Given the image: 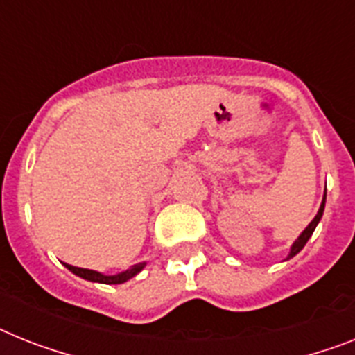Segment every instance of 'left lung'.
Returning <instances> with one entry per match:
<instances>
[{"instance_id": "obj_1", "label": "left lung", "mask_w": 355, "mask_h": 355, "mask_svg": "<svg viewBox=\"0 0 355 355\" xmlns=\"http://www.w3.org/2000/svg\"><path fill=\"white\" fill-rule=\"evenodd\" d=\"M324 200H327V193H324V195H323V202H321L320 211H318V214H315V216H314V220H312V222L309 223V225H306L305 231H303V233L300 234V236H297V240H296V242L293 243V247H291V252H288L287 260H291V258H293V256H296L297 252L302 251L303 247H305V243L309 242V238H311V236H312V233H314L315 225H318V223H320L321 216H323V211H324Z\"/></svg>"}]
</instances>
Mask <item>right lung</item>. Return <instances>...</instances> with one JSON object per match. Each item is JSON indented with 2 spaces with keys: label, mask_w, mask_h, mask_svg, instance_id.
Listing matches in <instances>:
<instances>
[{
  "label": "right lung",
  "mask_w": 355,
  "mask_h": 355,
  "mask_svg": "<svg viewBox=\"0 0 355 355\" xmlns=\"http://www.w3.org/2000/svg\"><path fill=\"white\" fill-rule=\"evenodd\" d=\"M67 265V269L71 270V272L76 274V276H79V278L83 279H88V282H95V284H106V285H117V284H124V282H128L130 278H133L135 274L141 272L142 269H144L146 263H137V265H132L130 269L124 270V272L121 274H115V276H106V274H101L97 272V270H90V269H81V267H73V265Z\"/></svg>",
  "instance_id": "add662e5"
}]
</instances>
